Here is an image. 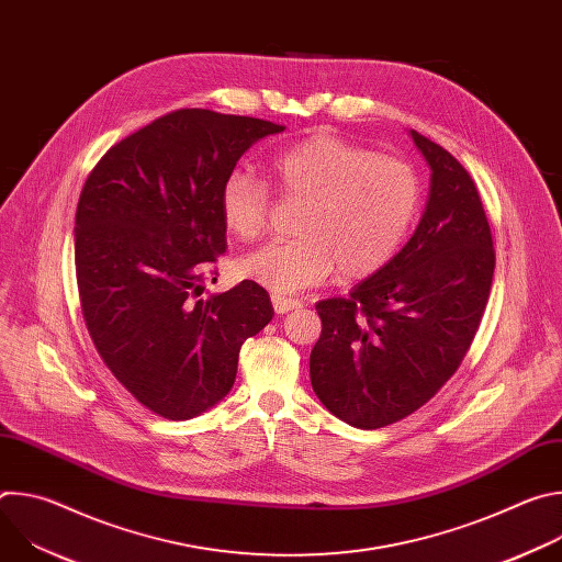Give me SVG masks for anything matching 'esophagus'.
<instances>
[{
	"instance_id": "1",
	"label": "esophagus",
	"mask_w": 562,
	"mask_h": 562,
	"mask_svg": "<svg viewBox=\"0 0 562 562\" xmlns=\"http://www.w3.org/2000/svg\"><path fill=\"white\" fill-rule=\"evenodd\" d=\"M271 302H273L276 313H289V311H293V308L300 306V300H295V297H284V295H273Z\"/></svg>"
}]
</instances>
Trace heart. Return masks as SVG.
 <instances>
[{"mask_svg": "<svg viewBox=\"0 0 562 562\" xmlns=\"http://www.w3.org/2000/svg\"><path fill=\"white\" fill-rule=\"evenodd\" d=\"M284 200L304 202L295 239L271 243L237 262V273L291 295L331 278L360 280L382 269L418 211V178L403 159L373 155L336 135H313L276 155L269 167ZM224 226L243 243L262 235L269 189L233 171L220 193Z\"/></svg>", "mask_w": 562, "mask_h": 562, "instance_id": "b5f03b06", "label": "heart"}]
</instances>
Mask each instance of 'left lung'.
<instances>
[{"label":"left lung","instance_id":"1","mask_svg":"<svg viewBox=\"0 0 562 562\" xmlns=\"http://www.w3.org/2000/svg\"><path fill=\"white\" fill-rule=\"evenodd\" d=\"M409 135L431 169L414 235L349 297L315 304L323 334L311 386L358 429L403 420L438 393L471 347L494 280L492 228L471 176L440 144Z\"/></svg>","mask_w":562,"mask_h":562}]
</instances>
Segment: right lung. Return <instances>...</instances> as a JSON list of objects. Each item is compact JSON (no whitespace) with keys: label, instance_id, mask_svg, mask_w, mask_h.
<instances>
[{"label":"right lung","instance_id":"right-lung-1","mask_svg":"<svg viewBox=\"0 0 562 562\" xmlns=\"http://www.w3.org/2000/svg\"><path fill=\"white\" fill-rule=\"evenodd\" d=\"M282 131L173 111L111 146L79 195L75 271L89 334L126 391L167 420L215 407L235 382L239 347L273 317L251 280L202 293L226 251L222 184L258 139Z\"/></svg>","mask_w":562,"mask_h":562}]
</instances>
